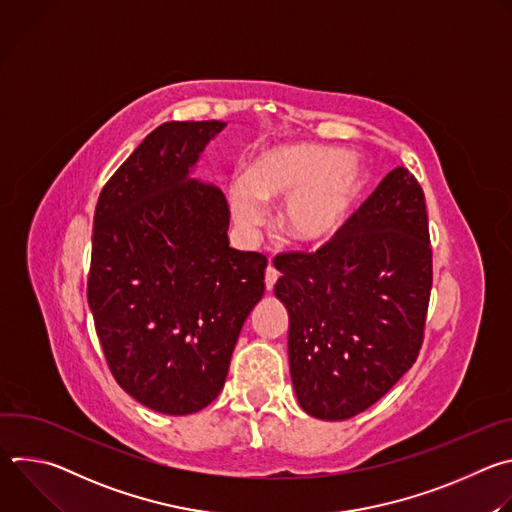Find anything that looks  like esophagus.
Returning <instances> with one entry per match:
<instances>
[{"mask_svg":"<svg viewBox=\"0 0 512 512\" xmlns=\"http://www.w3.org/2000/svg\"><path fill=\"white\" fill-rule=\"evenodd\" d=\"M275 283H277V269L269 263V265H267V269H265V289H267V291H271Z\"/></svg>","mask_w":512,"mask_h":512,"instance_id":"1","label":"esophagus"}]
</instances>
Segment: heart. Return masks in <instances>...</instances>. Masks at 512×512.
I'll use <instances>...</instances> for the list:
<instances>
[{
	"mask_svg": "<svg viewBox=\"0 0 512 512\" xmlns=\"http://www.w3.org/2000/svg\"><path fill=\"white\" fill-rule=\"evenodd\" d=\"M362 188V168L344 150L285 143L255 156L245 176L229 184L235 223L251 233L265 223V202L285 200L279 227L289 243L322 247L348 223Z\"/></svg>",
	"mask_w": 512,
	"mask_h": 512,
	"instance_id": "obj_1",
	"label": "heart"
}]
</instances>
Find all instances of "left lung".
I'll return each instance as SVG.
<instances>
[{"mask_svg": "<svg viewBox=\"0 0 512 512\" xmlns=\"http://www.w3.org/2000/svg\"><path fill=\"white\" fill-rule=\"evenodd\" d=\"M275 298L289 316V373L300 407L340 421L377 403L411 367L431 291L425 196L389 172L320 251L281 255Z\"/></svg>", "mask_w": 512, "mask_h": 512, "instance_id": "8db88e82", "label": "left lung"}]
</instances>
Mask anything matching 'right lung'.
I'll use <instances>...</instances> for the list:
<instances>
[{
  "label": "right lung",
  "mask_w": 512,
  "mask_h": 512,
  "mask_svg": "<svg viewBox=\"0 0 512 512\" xmlns=\"http://www.w3.org/2000/svg\"><path fill=\"white\" fill-rule=\"evenodd\" d=\"M225 121H168L101 190L89 308L109 369L137 403L188 415L225 387L267 259L229 245L221 188L194 178Z\"/></svg>",
  "instance_id": "obj_1"
}]
</instances>
